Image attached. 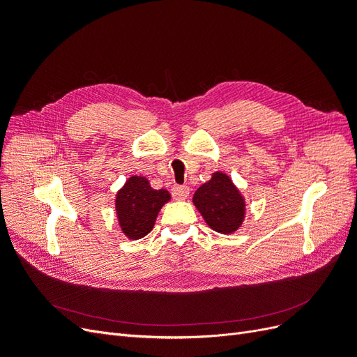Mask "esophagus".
<instances>
[{"mask_svg":"<svg viewBox=\"0 0 357 357\" xmlns=\"http://www.w3.org/2000/svg\"><path fill=\"white\" fill-rule=\"evenodd\" d=\"M171 195L174 199H186L189 197V188L188 186H181V185H174L171 188Z\"/></svg>","mask_w":357,"mask_h":357,"instance_id":"34e87169","label":"esophagus"}]
</instances>
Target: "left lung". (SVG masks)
Wrapping results in <instances>:
<instances>
[{
    "label": "left lung",
    "mask_w": 357,
    "mask_h": 357,
    "mask_svg": "<svg viewBox=\"0 0 357 357\" xmlns=\"http://www.w3.org/2000/svg\"><path fill=\"white\" fill-rule=\"evenodd\" d=\"M193 204L215 232L231 234L243 223L244 199L231 178L223 172H214L211 180L204 183L193 195Z\"/></svg>",
    "instance_id": "left-lung-1"
}]
</instances>
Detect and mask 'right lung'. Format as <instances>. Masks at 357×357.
Returning <instances> with one entry per match:
<instances>
[{"mask_svg":"<svg viewBox=\"0 0 357 357\" xmlns=\"http://www.w3.org/2000/svg\"><path fill=\"white\" fill-rule=\"evenodd\" d=\"M168 201V190H155L146 177L132 176L116 197L117 220L123 234L129 240L143 238L153 229L158 213Z\"/></svg>","mask_w":357,"mask_h":357,"instance_id":"obj_1","label":"right lung"}]
</instances>
